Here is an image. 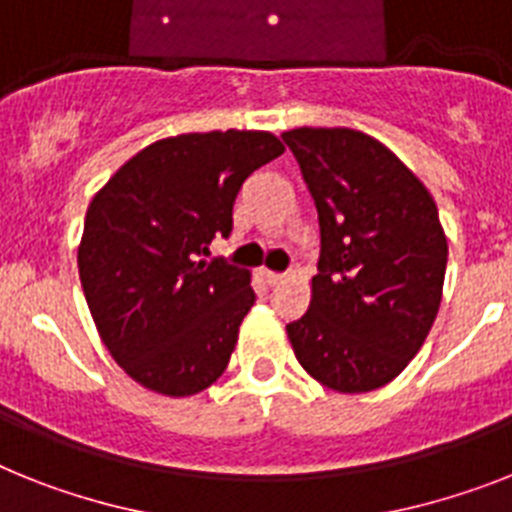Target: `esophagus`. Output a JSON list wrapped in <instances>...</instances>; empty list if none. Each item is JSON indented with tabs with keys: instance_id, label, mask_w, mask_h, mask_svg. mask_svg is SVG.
<instances>
[{
	"instance_id": "obj_1",
	"label": "esophagus",
	"mask_w": 512,
	"mask_h": 512,
	"mask_svg": "<svg viewBox=\"0 0 512 512\" xmlns=\"http://www.w3.org/2000/svg\"><path fill=\"white\" fill-rule=\"evenodd\" d=\"M261 280H264L269 287H274L285 280V274H277V272H269V269H264V272H261Z\"/></svg>"
}]
</instances>
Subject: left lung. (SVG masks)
<instances>
[{
    "instance_id": "obj_1",
    "label": "left lung",
    "mask_w": 512,
    "mask_h": 512,
    "mask_svg": "<svg viewBox=\"0 0 512 512\" xmlns=\"http://www.w3.org/2000/svg\"><path fill=\"white\" fill-rule=\"evenodd\" d=\"M322 230L311 306L287 324L303 369L337 392H371L424 345L445 285L447 238L424 183L377 138L350 128L282 133Z\"/></svg>"
}]
</instances>
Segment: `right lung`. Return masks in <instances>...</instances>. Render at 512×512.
<instances>
[{
    "instance_id": "1",
    "label": "right lung",
    "mask_w": 512,
    "mask_h": 512,
    "mask_svg": "<svg viewBox=\"0 0 512 512\" xmlns=\"http://www.w3.org/2000/svg\"><path fill=\"white\" fill-rule=\"evenodd\" d=\"M282 151L266 130L164 138L122 164L88 206L80 285L112 358L146 390L188 398L227 369L256 295L246 269L201 256L232 232L246 177Z\"/></svg>"
}]
</instances>
